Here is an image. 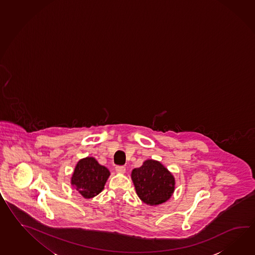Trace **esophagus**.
<instances>
[{
	"mask_svg": "<svg viewBox=\"0 0 255 255\" xmlns=\"http://www.w3.org/2000/svg\"><path fill=\"white\" fill-rule=\"evenodd\" d=\"M115 170H116V172H119V173H125V166H116V167H115Z\"/></svg>",
	"mask_w": 255,
	"mask_h": 255,
	"instance_id": "obj_1",
	"label": "esophagus"
}]
</instances>
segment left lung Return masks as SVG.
Listing matches in <instances>:
<instances>
[{
  "instance_id": "8db88e82",
  "label": "left lung",
  "mask_w": 255,
  "mask_h": 255,
  "mask_svg": "<svg viewBox=\"0 0 255 255\" xmlns=\"http://www.w3.org/2000/svg\"><path fill=\"white\" fill-rule=\"evenodd\" d=\"M136 193L148 205H159L168 201L175 188L171 172L155 160H146L142 165L131 172Z\"/></svg>"
}]
</instances>
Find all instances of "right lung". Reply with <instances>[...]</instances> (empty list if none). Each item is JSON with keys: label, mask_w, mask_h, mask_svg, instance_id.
<instances>
[{"label": "right lung", "mask_w": 255, "mask_h": 255, "mask_svg": "<svg viewBox=\"0 0 255 255\" xmlns=\"http://www.w3.org/2000/svg\"><path fill=\"white\" fill-rule=\"evenodd\" d=\"M110 176L109 170L94 157L81 159L74 168L71 184L86 199L94 198L104 190Z\"/></svg>", "instance_id": "obj_1"}]
</instances>
